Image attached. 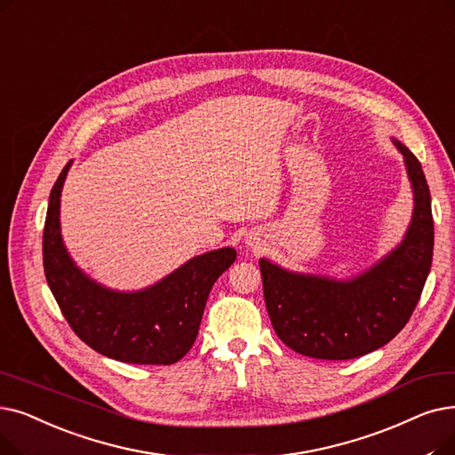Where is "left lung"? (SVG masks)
Wrapping results in <instances>:
<instances>
[{
    "label": "left lung",
    "instance_id": "obj_1",
    "mask_svg": "<svg viewBox=\"0 0 455 455\" xmlns=\"http://www.w3.org/2000/svg\"><path fill=\"white\" fill-rule=\"evenodd\" d=\"M403 154L414 208L402 243L370 269L346 281L288 271L260 259L271 325L290 349L323 361H347L383 347L417 307L433 259L431 195L420 162Z\"/></svg>",
    "mask_w": 455,
    "mask_h": 455
}]
</instances>
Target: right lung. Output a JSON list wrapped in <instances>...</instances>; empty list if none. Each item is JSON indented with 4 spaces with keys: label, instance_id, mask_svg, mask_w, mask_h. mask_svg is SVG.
I'll list each match as a JSON object with an SVG mask.
<instances>
[{
    "label": "right lung",
    "instance_id": "1",
    "mask_svg": "<svg viewBox=\"0 0 455 455\" xmlns=\"http://www.w3.org/2000/svg\"><path fill=\"white\" fill-rule=\"evenodd\" d=\"M72 162L52 188L43 234L48 286L72 331L89 347L132 364H174L191 349L213 283L235 260L223 247L195 256L145 290L116 291L92 281L63 243L59 208Z\"/></svg>",
    "mask_w": 455,
    "mask_h": 455
}]
</instances>
